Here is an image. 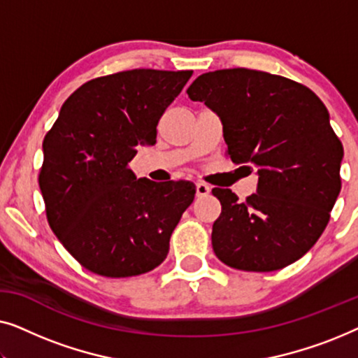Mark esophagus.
Masks as SVG:
<instances>
[{
	"label": "esophagus",
	"instance_id": "obj_1",
	"mask_svg": "<svg viewBox=\"0 0 358 358\" xmlns=\"http://www.w3.org/2000/svg\"><path fill=\"white\" fill-rule=\"evenodd\" d=\"M210 190H212V187H210V185L205 184V182H197V185H195V192H197V197H205V195L210 194Z\"/></svg>",
	"mask_w": 358,
	"mask_h": 358
}]
</instances>
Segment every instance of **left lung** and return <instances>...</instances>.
Masks as SVG:
<instances>
[{
	"label": "left lung",
	"instance_id": "obj_1",
	"mask_svg": "<svg viewBox=\"0 0 358 358\" xmlns=\"http://www.w3.org/2000/svg\"><path fill=\"white\" fill-rule=\"evenodd\" d=\"M187 94L218 112L227 156L259 176L244 202L229 189L212 190L222 203L215 254L246 272L290 266L320 239L341 192L344 148L326 106L300 83L248 68L200 75Z\"/></svg>",
	"mask_w": 358,
	"mask_h": 358
}]
</instances>
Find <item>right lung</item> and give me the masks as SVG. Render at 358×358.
Segmentation results:
<instances>
[{
    "mask_svg": "<svg viewBox=\"0 0 358 358\" xmlns=\"http://www.w3.org/2000/svg\"><path fill=\"white\" fill-rule=\"evenodd\" d=\"M192 71L127 70L78 87L43 138L38 173L52 231L87 271L124 278L153 271L195 185L136 179L138 145L156 127Z\"/></svg>",
    "mask_w": 358,
    "mask_h": 358,
    "instance_id": "right-lung-1",
    "label": "right lung"
}]
</instances>
